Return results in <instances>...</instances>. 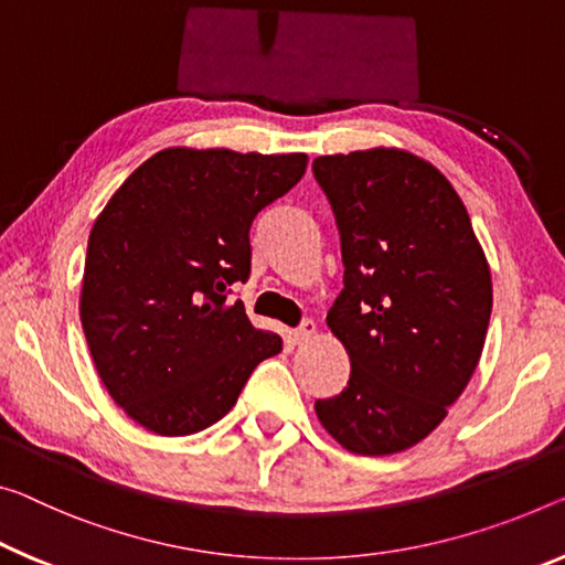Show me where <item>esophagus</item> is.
<instances>
[{
	"label": "esophagus",
	"mask_w": 565,
	"mask_h": 565,
	"mask_svg": "<svg viewBox=\"0 0 565 565\" xmlns=\"http://www.w3.org/2000/svg\"><path fill=\"white\" fill-rule=\"evenodd\" d=\"M312 338H316V323H312V320H306V323H302L298 331H290L292 345H302V343L312 341Z\"/></svg>",
	"instance_id": "esophagus-1"
}]
</instances>
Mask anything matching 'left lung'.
<instances>
[{"mask_svg":"<svg viewBox=\"0 0 565 565\" xmlns=\"http://www.w3.org/2000/svg\"><path fill=\"white\" fill-rule=\"evenodd\" d=\"M333 206L343 290L326 323L351 359L349 386L318 398L323 429L384 457L439 427L480 363L492 312L488 257L445 173L404 149L318 156Z\"/></svg>","mask_w":565,"mask_h":565,"instance_id":"left-lung-1","label":"left lung"}]
</instances>
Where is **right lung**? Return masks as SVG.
I'll list each match as a JSON object with an SVG mask.
<instances>
[{
    "label": "right lung",
    "mask_w": 565,
    "mask_h": 565,
    "mask_svg": "<svg viewBox=\"0 0 565 565\" xmlns=\"http://www.w3.org/2000/svg\"><path fill=\"white\" fill-rule=\"evenodd\" d=\"M306 153L173 146L143 161L95 220L81 320L108 394L161 437L212 427L282 338L230 288L249 277V227L306 173Z\"/></svg>",
    "instance_id": "1"
}]
</instances>
